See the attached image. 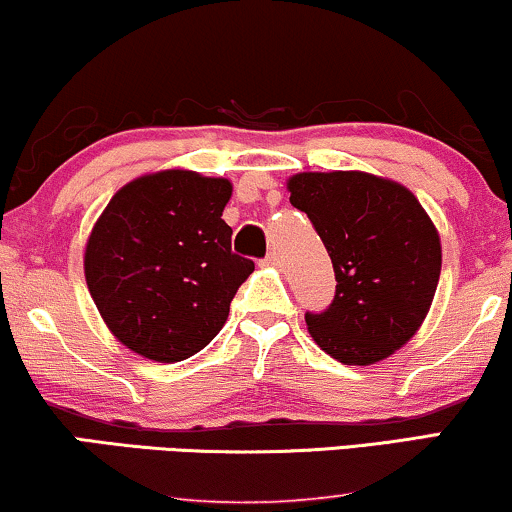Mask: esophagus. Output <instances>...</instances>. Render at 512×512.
<instances>
[{
    "instance_id": "1",
    "label": "esophagus",
    "mask_w": 512,
    "mask_h": 512,
    "mask_svg": "<svg viewBox=\"0 0 512 512\" xmlns=\"http://www.w3.org/2000/svg\"><path fill=\"white\" fill-rule=\"evenodd\" d=\"M262 262L269 264V267H278V264H281V257H278L276 250H271V252H267V257H264Z\"/></svg>"
}]
</instances>
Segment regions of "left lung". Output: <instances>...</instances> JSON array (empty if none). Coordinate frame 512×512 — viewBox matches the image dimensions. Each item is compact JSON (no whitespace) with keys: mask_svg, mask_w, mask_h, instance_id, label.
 <instances>
[{"mask_svg":"<svg viewBox=\"0 0 512 512\" xmlns=\"http://www.w3.org/2000/svg\"><path fill=\"white\" fill-rule=\"evenodd\" d=\"M288 189L338 281L323 312L304 314L316 345L347 366L390 357L418 331L439 283L442 245L428 212L409 189L366 172H302Z\"/></svg>","mask_w":512,"mask_h":512,"instance_id":"8db88e82","label":"left lung"}]
</instances>
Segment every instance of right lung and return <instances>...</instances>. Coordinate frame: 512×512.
I'll return each instance as SVG.
<instances>
[{
	"mask_svg": "<svg viewBox=\"0 0 512 512\" xmlns=\"http://www.w3.org/2000/svg\"><path fill=\"white\" fill-rule=\"evenodd\" d=\"M226 179L167 170L129 181L106 205L84 276L115 338L141 357L189 359L222 331L255 262L231 250Z\"/></svg>",
	"mask_w": 512,
	"mask_h": 512,
	"instance_id": "obj_1",
	"label": "right lung"
}]
</instances>
